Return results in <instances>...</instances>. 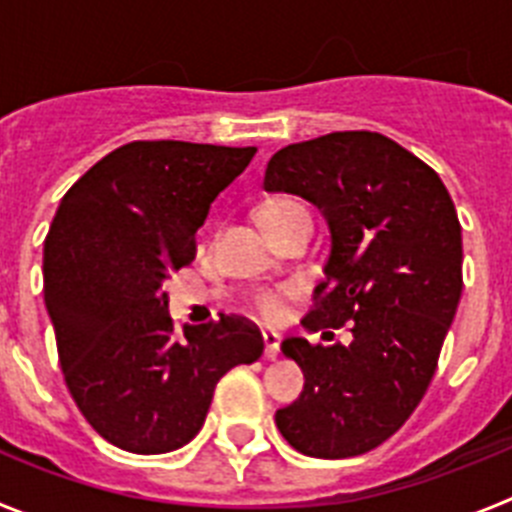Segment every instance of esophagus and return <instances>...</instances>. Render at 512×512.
<instances>
[{
    "mask_svg": "<svg viewBox=\"0 0 512 512\" xmlns=\"http://www.w3.org/2000/svg\"><path fill=\"white\" fill-rule=\"evenodd\" d=\"M279 343H282V336L277 330H264V346H266V359L277 361L279 359Z\"/></svg>",
    "mask_w": 512,
    "mask_h": 512,
    "instance_id": "esophagus-1",
    "label": "esophagus"
}]
</instances>
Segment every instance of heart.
Masks as SVG:
<instances>
[{
  "mask_svg": "<svg viewBox=\"0 0 512 512\" xmlns=\"http://www.w3.org/2000/svg\"><path fill=\"white\" fill-rule=\"evenodd\" d=\"M300 215H307L305 205L297 200H289V197L269 200L259 210L261 223H264L266 230L277 228V225L287 223V220ZM284 302H287V289L284 287H261L248 297V307H251V310L264 320H277L284 312Z\"/></svg>",
  "mask_w": 512,
  "mask_h": 512,
  "instance_id": "b5f03b06",
  "label": "heart"
}]
</instances>
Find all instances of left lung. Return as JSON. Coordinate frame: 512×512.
<instances>
[{"label": "left lung", "mask_w": 512, "mask_h": 512, "mask_svg": "<svg viewBox=\"0 0 512 512\" xmlns=\"http://www.w3.org/2000/svg\"><path fill=\"white\" fill-rule=\"evenodd\" d=\"M266 192L297 194L330 230L325 279L307 330L348 343L284 338L305 390L277 410L292 449L348 459L377 449L423 400L461 300V225L441 176L369 130L328 133L271 156Z\"/></svg>", "instance_id": "left-lung-1"}]
</instances>
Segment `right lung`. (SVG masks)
<instances>
[{
  "mask_svg": "<svg viewBox=\"0 0 512 512\" xmlns=\"http://www.w3.org/2000/svg\"><path fill=\"white\" fill-rule=\"evenodd\" d=\"M253 153L133 140L63 194L43 248L45 307L71 397L117 449L166 454L189 443L220 377L264 354L259 328L238 315L176 333L164 292Z\"/></svg>",
  "mask_w": 512,
  "mask_h": 512,
  "instance_id": "1",
  "label": "right lung"
}]
</instances>
